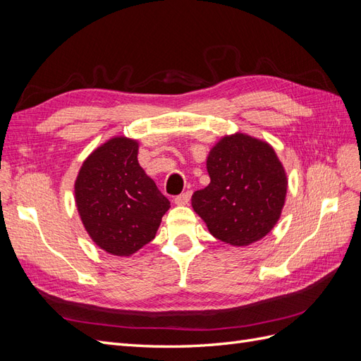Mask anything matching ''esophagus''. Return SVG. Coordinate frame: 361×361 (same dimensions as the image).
Wrapping results in <instances>:
<instances>
[{"label":"esophagus","mask_w":361,"mask_h":361,"mask_svg":"<svg viewBox=\"0 0 361 361\" xmlns=\"http://www.w3.org/2000/svg\"><path fill=\"white\" fill-rule=\"evenodd\" d=\"M190 199H191V192H190V191H188V192H183V194L178 195L176 199H174V204H178V206H185V204H188Z\"/></svg>","instance_id":"34e87169"}]
</instances>
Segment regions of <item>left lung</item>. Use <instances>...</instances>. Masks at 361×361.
I'll return each instance as SVG.
<instances>
[{"label": "left lung", "mask_w": 361, "mask_h": 361, "mask_svg": "<svg viewBox=\"0 0 361 361\" xmlns=\"http://www.w3.org/2000/svg\"><path fill=\"white\" fill-rule=\"evenodd\" d=\"M211 182L191 197L207 231L233 247L265 238L285 206L288 176L274 147L248 134L224 135L209 150Z\"/></svg>", "instance_id": "left-lung-1"}]
</instances>
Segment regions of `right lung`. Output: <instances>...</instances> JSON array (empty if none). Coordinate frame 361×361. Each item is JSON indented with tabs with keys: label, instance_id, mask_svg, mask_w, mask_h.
Returning a JSON list of instances; mask_svg holds the SVG:
<instances>
[{
	"label": "right lung",
	"instance_id": "add662e5",
	"mask_svg": "<svg viewBox=\"0 0 361 361\" xmlns=\"http://www.w3.org/2000/svg\"><path fill=\"white\" fill-rule=\"evenodd\" d=\"M138 141L106 140L75 179V203L85 232L108 255L129 257L155 238L170 202L138 164Z\"/></svg>",
	"mask_w": 361,
	"mask_h": 361
}]
</instances>
